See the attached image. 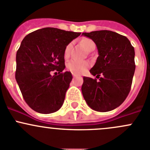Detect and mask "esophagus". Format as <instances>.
Here are the masks:
<instances>
[{"mask_svg": "<svg viewBox=\"0 0 150 150\" xmlns=\"http://www.w3.org/2000/svg\"><path fill=\"white\" fill-rule=\"evenodd\" d=\"M72 76H73V78H76L77 77L76 74H75V73H72Z\"/></svg>", "mask_w": 150, "mask_h": 150, "instance_id": "esophagus-1", "label": "esophagus"}]
</instances>
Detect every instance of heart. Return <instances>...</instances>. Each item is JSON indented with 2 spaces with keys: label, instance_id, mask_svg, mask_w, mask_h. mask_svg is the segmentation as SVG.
Instances as JSON below:
<instances>
[{
  "label": "heart",
  "instance_id": "b5f03b06",
  "mask_svg": "<svg viewBox=\"0 0 150 150\" xmlns=\"http://www.w3.org/2000/svg\"><path fill=\"white\" fill-rule=\"evenodd\" d=\"M81 43L83 46L84 47L85 49L87 51H92L95 49L96 48V44L93 42V40H92L91 39L88 38H84L82 40H81ZM72 43H69L67 45V46L64 48V57L65 59H68L70 56V52L71 50H72ZM90 66L88 62L87 61H79V60H75L73 59L72 61H70L69 62L67 63V68L69 71L72 72V73L77 74V75H79V74L83 73Z\"/></svg>",
  "mask_w": 150,
  "mask_h": 150
}]
</instances>
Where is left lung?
I'll return each mask as SVG.
<instances>
[{"mask_svg": "<svg viewBox=\"0 0 150 150\" xmlns=\"http://www.w3.org/2000/svg\"><path fill=\"white\" fill-rule=\"evenodd\" d=\"M82 35L97 46L99 57L90 72L96 78H100L97 81L83 77V96L93 110L111 111L125 101L131 91L136 68L134 48L125 36L110 30Z\"/></svg>", "mask_w": 150, "mask_h": 150, "instance_id": "obj_1", "label": "left lung"}]
</instances>
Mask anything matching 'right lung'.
<instances>
[{
	"label": "right lung",
	"instance_id": "right-lung-1",
	"mask_svg": "<svg viewBox=\"0 0 150 150\" xmlns=\"http://www.w3.org/2000/svg\"><path fill=\"white\" fill-rule=\"evenodd\" d=\"M81 34L45 28L28 34L21 43L15 78L26 103L37 112L50 114L62 106L72 79L70 72H63L64 48ZM54 70L59 75L52 76Z\"/></svg>",
	"mask_w": 150,
	"mask_h": 150
}]
</instances>
